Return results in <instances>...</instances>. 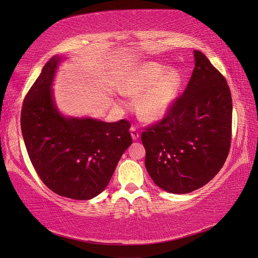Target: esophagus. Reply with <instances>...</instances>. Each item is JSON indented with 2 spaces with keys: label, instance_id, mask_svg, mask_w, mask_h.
Instances as JSON below:
<instances>
[{
  "label": "esophagus",
  "instance_id": "esophagus-1",
  "mask_svg": "<svg viewBox=\"0 0 258 258\" xmlns=\"http://www.w3.org/2000/svg\"><path fill=\"white\" fill-rule=\"evenodd\" d=\"M130 134H131V137H132V139H134V140H138L139 137H140V131L135 126H132L130 128Z\"/></svg>",
  "mask_w": 258,
  "mask_h": 258
}]
</instances>
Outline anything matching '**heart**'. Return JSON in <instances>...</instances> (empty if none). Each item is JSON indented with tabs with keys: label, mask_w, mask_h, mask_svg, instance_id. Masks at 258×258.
I'll return each mask as SVG.
<instances>
[{
	"label": "heart",
	"mask_w": 258,
	"mask_h": 258,
	"mask_svg": "<svg viewBox=\"0 0 258 258\" xmlns=\"http://www.w3.org/2000/svg\"><path fill=\"white\" fill-rule=\"evenodd\" d=\"M165 68L156 63H145L138 68L122 87L124 95L143 96L138 102V111L143 118L158 119L167 113L181 85V75L170 70L162 75Z\"/></svg>",
	"instance_id": "1"
}]
</instances>
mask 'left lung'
<instances>
[{
  "label": "left lung",
  "instance_id": "8db88e82",
  "mask_svg": "<svg viewBox=\"0 0 258 258\" xmlns=\"http://www.w3.org/2000/svg\"><path fill=\"white\" fill-rule=\"evenodd\" d=\"M195 68L184 92L141 140L154 183L172 194H188L222 169L231 143L232 101L227 81L205 53L194 51Z\"/></svg>",
  "mask_w": 258,
  "mask_h": 258
}]
</instances>
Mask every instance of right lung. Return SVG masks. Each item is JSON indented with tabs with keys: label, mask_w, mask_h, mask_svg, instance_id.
Masks as SVG:
<instances>
[{
	"label": "right lung",
	"mask_w": 258,
	"mask_h": 258,
	"mask_svg": "<svg viewBox=\"0 0 258 258\" xmlns=\"http://www.w3.org/2000/svg\"><path fill=\"white\" fill-rule=\"evenodd\" d=\"M60 58L52 57L30 88L21 108V132L37 175L62 197L88 200L104 190L132 143L129 120L104 122L61 116L51 83Z\"/></svg>",
	"instance_id": "add662e5"
}]
</instances>
